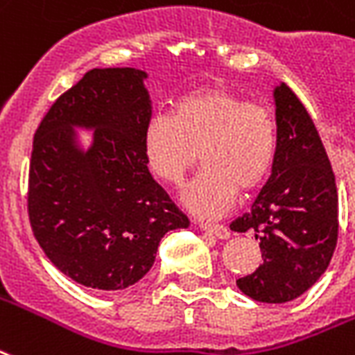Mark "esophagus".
Masks as SVG:
<instances>
[{"mask_svg":"<svg viewBox=\"0 0 355 355\" xmlns=\"http://www.w3.org/2000/svg\"><path fill=\"white\" fill-rule=\"evenodd\" d=\"M196 224H198L203 231H209V233H212V235L218 239L230 237V230H227V227L222 224H209V222H201V220H198Z\"/></svg>","mask_w":355,"mask_h":355,"instance_id":"esophagus-1","label":"esophagus"}]
</instances>
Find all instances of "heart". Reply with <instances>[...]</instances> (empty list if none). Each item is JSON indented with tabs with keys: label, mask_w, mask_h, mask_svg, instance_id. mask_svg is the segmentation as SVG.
Masks as SVG:
<instances>
[{
	"label": "heart",
	"mask_w": 355,
	"mask_h": 355,
	"mask_svg": "<svg viewBox=\"0 0 355 355\" xmlns=\"http://www.w3.org/2000/svg\"><path fill=\"white\" fill-rule=\"evenodd\" d=\"M146 164L159 180L180 186L201 162L205 169L186 191V205L201 216H218L271 173L277 124L271 112L224 88L180 97L173 114H154L143 133Z\"/></svg>",
	"instance_id": "b5f03b06"
}]
</instances>
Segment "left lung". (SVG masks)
Returning a JSON list of instances; mask_svg holds the SVG:
<instances>
[{
	"label": "left lung",
	"mask_w": 355,
	"mask_h": 355,
	"mask_svg": "<svg viewBox=\"0 0 355 355\" xmlns=\"http://www.w3.org/2000/svg\"><path fill=\"white\" fill-rule=\"evenodd\" d=\"M277 156L267 184L231 230L256 231L261 259L239 278L244 295L286 303L303 295L331 261L338 235L335 175L324 143L290 86H277Z\"/></svg>",
	"instance_id": "left-lung-1"
}]
</instances>
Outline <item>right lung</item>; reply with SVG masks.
Listing matches in <instances>:
<instances>
[{
    "label": "right lung",
    "mask_w": 355,
    "mask_h": 355,
    "mask_svg": "<svg viewBox=\"0 0 355 355\" xmlns=\"http://www.w3.org/2000/svg\"><path fill=\"white\" fill-rule=\"evenodd\" d=\"M144 71L92 69L52 103L33 135L28 216L46 258L75 282L124 290L150 271L165 233L190 220L152 178L143 133ZM94 127L78 151L72 125Z\"/></svg>",
    "instance_id": "right-lung-1"
}]
</instances>
